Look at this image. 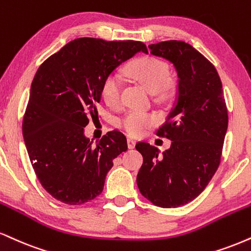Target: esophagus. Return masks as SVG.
I'll return each instance as SVG.
<instances>
[{"label":"esophagus","mask_w":251,"mask_h":251,"mask_svg":"<svg viewBox=\"0 0 251 251\" xmlns=\"http://www.w3.org/2000/svg\"><path fill=\"white\" fill-rule=\"evenodd\" d=\"M135 144H137V141L134 140V139H132V138H128L127 139V146H128V149H134L135 147Z\"/></svg>","instance_id":"34e87169"}]
</instances>
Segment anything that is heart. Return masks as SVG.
<instances>
[{
    "label": "heart",
    "instance_id": "b5f03b06",
    "mask_svg": "<svg viewBox=\"0 0 251 251\" xmlns=\"http://www.w3.org/2000/svg\"><path fill=\"white\" fill-rule=\"evenodd\" d=\"M126 75L140 84L151 93H155L158 100H166L172 95L170 69L164 60L155 57H141L126 66ZM100 96L105 105L112 110L122 107V83L116 75H110L102 81ZM156 124V117L153 113L131 111L119 122V126L132 137L141 135L151 126Z\"/></svg>",
    "mask_w": 251,
    "mask_h": 251
}]
</instances>
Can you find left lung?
I'll return each instance as SVG.
<instances>
[{
    "label": "left lung",
    "instance_id": "left-lung-1",
    "mask_svg": "<svg viewBox=\"0 0 251 251\" xmlns=\"http://www.w3.org/2000/svg\"><path fill=\"white\" fill-rule=\"evenodd\" d=\"M149 48L174 65L179 83L176 101L156 132L171 139V147L160 154L149 143L135 145L144 158L137 185L153 204L175 208L200 195L219 168L228 112L215 66L191 44L166 41Z\"/></svg>",
    "mask_w": 251,
    "mask_h": 251
}]
</instances>
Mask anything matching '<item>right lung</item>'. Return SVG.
<instances>
[{
  "instance_id": "obj_1",
  "label": "right lung",
  "mask_w": 251,
  "mask_h": 251,
  "mask_svg": "<svg viewBox=\"0 0 251 251\" xmlns=\"http://www.w3.org/2000/svg\"><path fill=\"white\" fill-rule=\"evenodd\" d=\"M146 52L137 41L83 37L69 42L38 68L23 119V138L36 175L51 196L83 204L102 192L113 159L127 150L125 135L107 132L99 143L84 134L98 116L100 89L117 66Z\"/></svg>"
}]
</instances>
